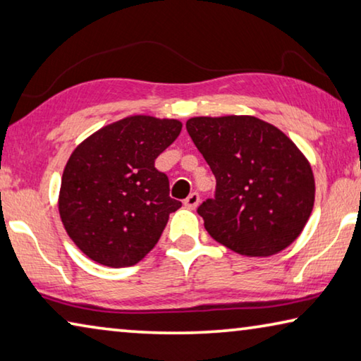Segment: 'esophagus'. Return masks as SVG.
<instances>
[{"instance_id": "34e87169", "label": "esophagus", "mask_w": 361, "mask_h": 361, "mask_svg": "<svg viewBox=\"0 0 361 361\" xmlns=\"http://www.w3.org/2000/svg\"><path fill=\"white\" fill-rule=\"evenodd\" d=\"M199 201H201V197H199V192L194 191V192H191L190 196L185 199V205H186L188 209H196Z\"/></svg>"}]
</instances>
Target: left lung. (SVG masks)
Instances as JSON below:
<instances>
[{
    "instance_id": "8db88e82",
    "label": "left lung",
    "mask_w": 361,
    "mask_h": 361,
    "mask_svg": "<svg viewBox=\"0 0 361 361\" xmlns=\"http://www.w3.org/2000/svg\"><path fill=\"white\" fill-rule=\"evenodd\" d=\"M186 130L216 180L197 207L210 236L247 257L293 244L314 202L312 167L294 142L250 116L192 117Z\"/></svg>"
}]
</instances>
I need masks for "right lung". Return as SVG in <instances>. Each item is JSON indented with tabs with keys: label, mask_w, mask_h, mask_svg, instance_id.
Returning <instances> with one entry per match:
<instances>
[{
	"label": "right lung",
	"mask_w": 361,
	"mask_h": 361,
	"mask_svg": "<svg viewBox=\"0 0 361 361\" xmlns=\"http://www.w3.org/2000/svg\"><path fill=\"white\" fill-rule=\"evenodd\" d=\"M181 122L133 116L96 131L62 173L59 214L91 260L111 268L138 263L157 244L171 212L169 176L156 159L178 138Z\"/></svg>",
	"instance_id": "obj_1"
}]
</instances>
